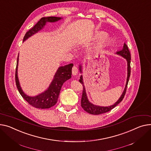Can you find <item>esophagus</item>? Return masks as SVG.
I'll return each instance as SVG.
<instances>
[{"label": "esophagus", "mask_w": 151, "mask_h": 151, "mask_svg": "<svg viewBox=\"0 0 151 151\" xmlns=\"http://www.w3.org/2000/svg\"><path fill=\"white\" fill-rule=\"evenodd\" d=\"M72 75L73 76H76L77 74H78V68H76V67L75 66H73V68H72Z\"/></svg>", "instance_id": "1"}]
</instances>
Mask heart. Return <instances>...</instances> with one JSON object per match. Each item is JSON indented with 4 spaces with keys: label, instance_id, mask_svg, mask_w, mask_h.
<instances>
[{
    "label": "heart",
    "instance_id": "b5f03b06",
    "mask_svg": "<svg viewBox=\"0 0 151 151\" xmlns=\"http://www.w3.org/2000/svg\"><path fill=\"white\" fill-rule=\"evenodd\" d=\"M106 35V33H105V32H98V33H96V34H95V37H96V38H101V37H104V36H105ZM107 40V37H103V39H102V40L101 41H100V42H99V45H101V44H103Z\"/></svg>",
    "mask_w": 151,
    "mask_h": 151
}]
</instances>
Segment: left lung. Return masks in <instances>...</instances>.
Instances as JSON below:
<instances>
[{"mask_svg": "<svg viewBox=\"0 0 151 151\" xmlns=\"http://www.w3.org/2000/svg\"><path fill=\"white\" fill-rule=\"evenodd\" d=\"M115 53L118 55L122 56L124 59H126V61H127V75L126 83V86H125L123 92L121 96H120L119 98L117 100V101L115 102L114 104H112L111 106H100L93 104L91 102H90L88 98H87V96L86 88H85V86L84 84L83 75H81V76H80L79 82L83 84V95H82V98H81V107H83V109L85 110L86 112H88V114H92V115H99V114H101L110 111V110L114 109L115 106H116L120 102H121L125 95V93L126 92L127 86L128 84L129 79L130 75V59H130V52H129L127 45L125 43L124 44L123 49L122 50H120V51H117ZM82 68H83L82 65H79V72L81 73H83Z\"/></svg>", "mask_w": 151, "mask_h": 151, "instance_id": "8db88e82", "label": "left lung"}]
</instances>
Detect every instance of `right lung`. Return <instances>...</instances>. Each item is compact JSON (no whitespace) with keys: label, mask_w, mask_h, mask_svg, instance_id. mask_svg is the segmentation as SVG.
<instances>
[{"label":"right lung","mask_w":151,"mask_h":151,"mask_svg":"<svg viewBox=\"0 0 151 151\" xmlns=\"http://www.w3.org/2000/svg\"><path fill=\"white\" fill-rule=\"evenodd\" d=\"M63 19V18L62 17L55 16L42 17L32 28L30 29L28 32L26 33L23 39V42L25 41L29 37L38 33L39 32L41 31L47 23L56 22ZM18 63L19 55L17 60L15 78L17 88L23 98L28 103V104L33 107H35V108L49 109L55 106L58 101L59 93L63 84L68 79L72 78V69L73 64H69L64 66L59 67L54 75L52 81L45 91L36 96H32L24 93L21 85H20L17 75Z\"/></svg>","instance_id":"1"}]
</instances>
